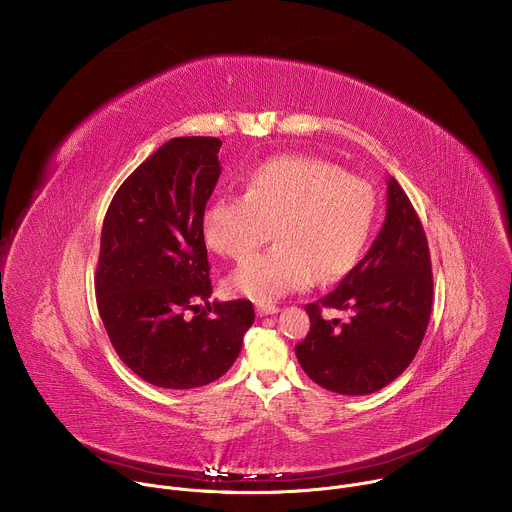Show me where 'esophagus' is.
Returning a JSON list of instances; mask_svg holds the SVG:
<instances>
[{"mask_svg":"<svg viewBox=\"0 0 512 512\" xmlns=\"http://www.w3.org/2000/svg\"><path fill=\"white\" fill-rule=\"evenodd\" d=\"M279 308L275 304H261L257 306V316H271V314H277Z\"/></svg>","mask_w":512,"mask_h":512,"instance_id":"esophagus-1","label":"esophagus"}]
</instances>
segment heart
I'll return each mask as SVG.
<instances>
[{
  "label": "heart",
  "instance_id": "obj_1",
  "mask_svg": "<svg viewBox=\"0 0 512 512\" xmlns=\"http://www.w3.org/2000/svg\"><path fill=\"white\" fill-rule=\"evenodd\" d=\"M375 218L373 188L338 166L306 156H277L255 166L245 194L216 198L204 212L210 249L249 259L275 225L277 245L241 269L227 287L259 304L320 281H336L358 263Z\"/></svg>",
  "mask_w": 512,
  "mask_h": 512
}]
</instances>
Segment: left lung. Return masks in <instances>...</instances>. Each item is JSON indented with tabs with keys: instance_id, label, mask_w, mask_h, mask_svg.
<instances>
[{
	"instance_id": "1",
	"label": "left lung",
	"mask_w": 512,
	"mask_h": 512,
	"mask_svg": "<svg viewBox=\"0 0 512 512\" xmlns=\"http://www.w3.org/2000/svg\"><path fill=\"white\" fill-rule=\"evenodd\" d=\"M433 300L429 247L419 216L395 178L387 180L383 229L328 296L308 304L310 332L296 346L304 373L340 395H369L393 383L425 336ZM322 307L351 320L324 321Z\"/></svg>"
}]
</instances>
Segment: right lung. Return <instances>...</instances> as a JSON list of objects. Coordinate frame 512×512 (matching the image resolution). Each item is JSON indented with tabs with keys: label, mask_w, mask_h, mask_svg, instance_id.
<instances>
[{
	"label": "right lung",
	"mask_w": 512,
	"mask_h": 512,
	"mask_svg": "<svg viewBox=\"0 0 512 512\" xmlns=\"http://www.w3.org/2000/svg\"><path fill=\"white\" fill-rule=\"evenodd\" d=\"M216 137L166 141L119 186L101 231L97 306L127 367L162 389L223 377L255 322L249 300L208 302L204 208L221 176Z\"/></svg>",
	"instance_id": "1"
}]
</instances>
